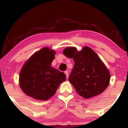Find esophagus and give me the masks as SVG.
Returning a JSON list of instances; mask_svg holds the SVG:
<instances>
[{
  "label": "esophagus",
  "instance_id": "1",
  "mask_svg": "<svg viewBox=\"0 0 128 128\" xmlns=\"http://www.w3.org/2000/svg\"><path fill=\"white\" fill-rule=\"evenodd\" d=\"M64 73H65L66 78H67H67H68V72L67 71H65V72H64Z\"/></svg>",
  "mask_w": 128,
  "mask_h": 128
}]
</instances>
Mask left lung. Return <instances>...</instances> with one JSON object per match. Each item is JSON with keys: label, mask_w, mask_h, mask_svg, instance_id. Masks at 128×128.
Instances as JSON below:
<instances>
[{"label": "left lung", "mask_w": 128, "mask_h": 128, "mask_svg": "<svg viewBox=\"0 0 128 128\" xmlns=\"http://www.w3.org/2000/svg\"><path fill=\"white\" fill-rule=\"evenodd\" d=\"M63 54L74 61L68 80L79 96L89 99L106 90L111 78L110 70L93 50L86 46L80 50L75 47H67Z\"/></svg>", "instance_id": "1"}]
</instances>
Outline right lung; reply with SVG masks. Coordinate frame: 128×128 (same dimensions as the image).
Returning <instances> with one entry per match:
<instances>
[{"label":"right lung","mask_w":128,"mask_h":128,"mask_svg":"<svg viewBox=\"0 0 128 128\" xmlns=\"http://www.w3.org/2000/svg\"><path fill=\"white\" fill-rule=\"evenodd\" d=\"M56 51L44 47L35 52L22 66L19 86L25 94L40 100H47L55 94L65 81L66 74L52 66Z\"/></svg>","instance_id":"obj_1"}]
</instances>
